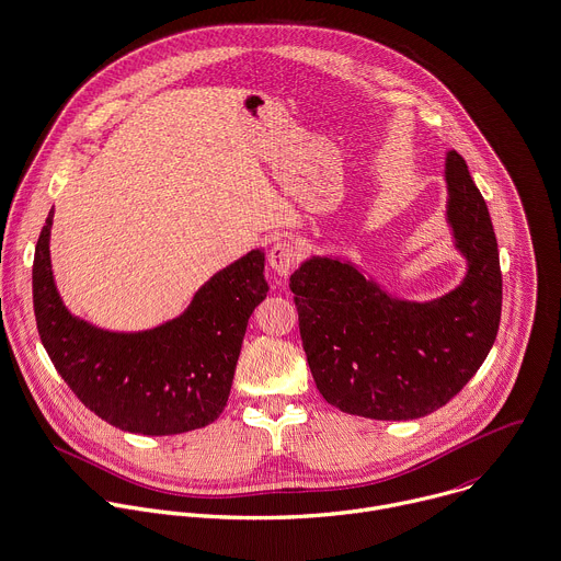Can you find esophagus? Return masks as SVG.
Instances as JSON below:
<instances>
[{
  "mask_svg": "<svg viewBox=\"0 0 561 561\" xmlns=\"http://www.w3.org/2000/svg\"><path fill=\"white\" fill-rule=\"evenodd\" d=\"M297 262V249L288 240H277L268 251V264L275 271V275L286 277Z\"/></svg>",
  "mask_w": 561,
  "mask_h": 561,
  "instance_id": "obj_1",
  "label": "esophagus"
}]
</instances>
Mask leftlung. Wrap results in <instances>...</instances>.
Here are the masks:
<instances>
[{
    "label": "left lung",
    "mask_w": 561,
    "mask_h": 561,
    "mask_svg": "<svg viewBox=\"0 0 561 561\" xmlns=\"http://www.w3.org/2000/svg\"><path fill=\"white\" fill-rule=\"evenodd\" d=\"M446 222L466 275L442 297L389 293L343 255H310L290 275L299 332L319 393L369 420H417L448 404L488 358L503 277L488 205L463 157L446 154Z\"/></svg>",
    "instance_id": "1"
}]
</instances>
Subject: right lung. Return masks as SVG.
Returning a JSON list of instances; mask_svg holds the SVG:
<instances>
[{
	"label": "right lung",
	"mask_w": 561,
	"mask_h": 561,
	"mask_svg": "<svg viewBox=\"0 0 561 561\" xmlns=\"http://www.w3.org/2000/svg\"><path fill=\"white\" fill-rule=\"evenodd\" d=\"M54 209L41 229L32 299L41 343L76 398L135 435H179L227 407L249 317L266 299L264 249L214 273L174 319L141 332L98 328L67 310L49 260Z\"/></svg>",
	"instance_id": "obj_1"
}]
</instances>
